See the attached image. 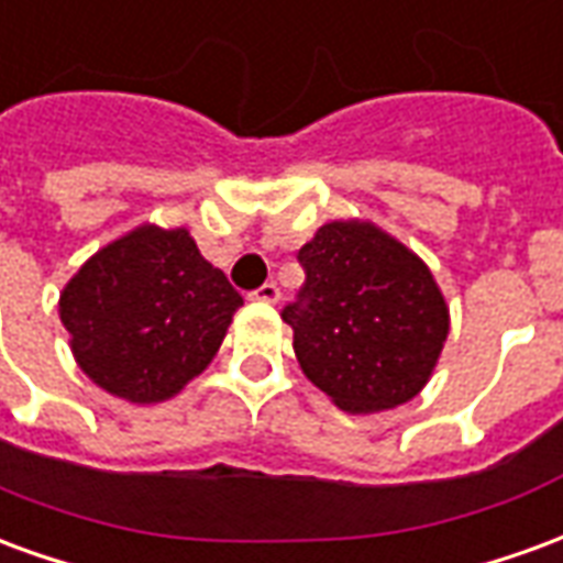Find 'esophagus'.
<instances>
[{"label":"esophagus","instance_id":"34e87169","mask_svg":"<svg viewBox=\"0 0 563 563\" xmlns=\"http://www.w3.org/2000/svg\"><path fill=\"white\" fill-rule=\"evenodd\" d=\"M256 301H265V305H277L280 301V289H277V283H265V286H258L256 292H253Z\"/></svg>","mask_w":563,"mask_h":563}]
</instances>
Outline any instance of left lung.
Listing matches in <instances>:
<instances>
[{
    "instance_id": "1",
    "label": "left lung",
    "mask_w": 563,
    "mask_h": 563,
    "mask_svg": "<svg viewBox=\"0 0 563 563\" xmlns=\"http://www.w3.org/2000/svg\"><path fill=\"white\" fill-rule=\"evenodd\" d=\"M298 258L307 283L283 319L305 377L353 416L413 401L449 334L431 268L371 220L319 225Z\"/></svg>"
}]
</instances>
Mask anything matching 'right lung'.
I'll return each mask as SVG.
<instances>
[{
	"label": "right lung",
	"mask_w": 563,
	"mask_h": 563,
	"mask_svg": "<svg viewBox=\"0 0 563 563\" xmlns=\"http://www.w3.org/2000/svg\"><path fill=\"white\" fill-rule=\"evenodd\" d=\"M244 298L189 229L144 222L92 253L59 292L87 377L129 404H162L213 362Z\"/></svg>",
	"instance_id": "1"
}]
</instances>
